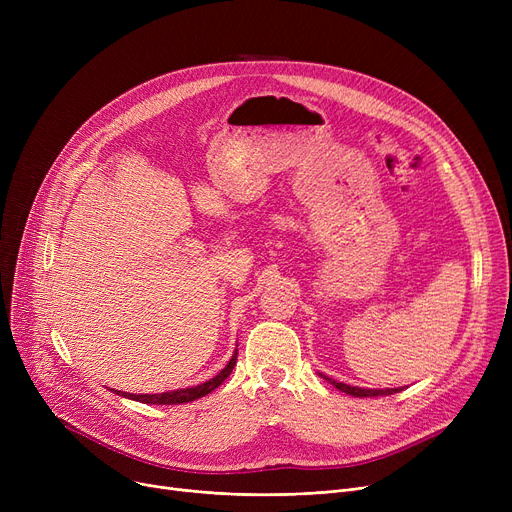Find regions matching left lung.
<instances>
[{"instance_id":"8db88e82","label":"left lung","mask_w":512,"mask_h":512,"mask_svg":"<svg viewBox=\"0 0 512 512\" xmlns=\"http://www.w3.org/2000/svg\"><path fill=\"white\" fill-rule=\"evenodd\" d=\"M324 380H328L330 384H334L338 390H342V392H346V394H351V396H357V398H363V396H388V394H396V392H400V390H402V388H388V390H365V388H355V386H348V384H342V382H334V380L326 378V375H324Z\"/></svg>"}]
</instances>
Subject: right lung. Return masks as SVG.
<instances>
[{"label": "right lung", "instance_id": "right-lung-1", "mask_svg": "<svg viewBox=\"0 0 512 512\" xmlns=\"http://www.w3.org/2000/svg\"><path fill=\"white\" fill-rule=\"evenodd\" d=\"M236 351L232 355V359L228 361V365L215 375V378H211L209 382L205 384H199V386H193V388H184V390H174V392H164V394H126V392H118L116 394H122L130 400H139V402H145V405H182V402H191V400H197L205 394H209L211 390L218 388L228 375L232 373L234 365H236Z\"/></svg>", "mask_w": 512, "mask_h": 512}]
</instances>
